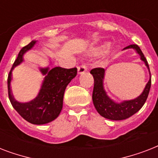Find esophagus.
Here are the masks:
<instances>
[{"instance_id":"34e87169","label":"esophagus","mask_w":158,"mask_h":158,"mask_svg":"<svg viewBox=\"0 0 158 158\" xmlns=\"http://www.w3.org/2000/svg\"><path fill=\"white\" fill-rule=\"evenodd\" d=\"M87 71V67L84 64H81L80 66L78 67V74H82Z\"/></svg>"}]
</instances>
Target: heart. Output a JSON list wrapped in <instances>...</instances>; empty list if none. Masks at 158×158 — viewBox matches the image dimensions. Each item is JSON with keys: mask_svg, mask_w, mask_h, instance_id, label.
I'll use <instances>...</instances> for the list:
<instances>
[{"mask_svg": "<svg viewBox=\"0 0 158 158\" xmlns=\"http://www.w3.org/2000/svg\"><path fill=\"white\" fill-rule=\"evenodd\" d=\"M105 49V46H99V47H96V48H94L92 49V53L93 54L98 55L102 53Z\"/></svg>", "mask_w": 158, "mask_h": 158, "instance_id": "heart-1", "label": "heart"}]
</instances>
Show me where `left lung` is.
Instances as JSON below:
<instances>
[{
    "label": "left lung",
    "mask_w": 158,
    "mask_h": 158,
    "mask_svg": "<svg viewBox=\"0 0 158 158\" xmlns=\"http://www.w3.org/2000/svg\"><path fill=\"white\" fill-rule=\"evenodd\" d=\"M126 49L135 50V52L139 55L140 59L144 62L145 65L147 66L149 71V80L146 84L142 94L136 98L116 102L109 98L104 89L103 82L106 69H104L103 68H95L90 71L94 79V87L93 91V102L94 106L96 108L97 111L102 116L111 120H125L138 112L142 108L143 106L144 105L151 88V74H150L149 66L139 47L136 44H133L128 46L123 50H126Z\"/></svg>",
    "instance_id": "obj_1"
}]
</instances>
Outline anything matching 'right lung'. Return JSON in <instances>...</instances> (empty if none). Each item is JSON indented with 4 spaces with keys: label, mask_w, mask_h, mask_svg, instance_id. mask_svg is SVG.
I'll use <instances>...</instances> for the list:
<instances>
[{
    "label": "right lung",
    "mask_w": 158,
    "mask_h": 158,
    "mask_svg": "<svg viewBox=\"0 0 158 158\" xmlns=\"http://www.w3.org/2000/svg\"><path fill=\"white\" fill-rule=\"evenodd\" d=\"M36 43L37 41L33 40L23 47L14 62L7 80L8 94L13 107L24 120L33 125H44L56 119L60 115L63 106L64 90L69 82L76 76L77 69H64L61 67H54L52 69H50V67L40 68L41 73L45 77L37 97L28 102L16 101L10 87L12 71L23 61V55L31 50Z\"/></svg>",
    "instance_id": "add662e5"
}]
</instances>
